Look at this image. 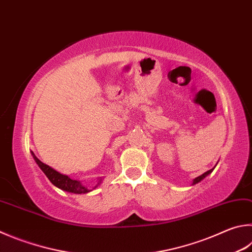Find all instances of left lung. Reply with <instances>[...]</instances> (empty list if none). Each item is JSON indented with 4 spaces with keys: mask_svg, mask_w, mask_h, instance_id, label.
Returning a JSON list of instances; mask_svg holds the SVG:
<instances>
[{
    "mask_svg": "<svg viewBox=\"0 0 252 252\" xmlns=\"http://www.w3.org/2000/svg\"><path fill=\"white\" fill-rule=\"evenodd\" d=\"M214 168H215V167H214ZM214 168H212V170H209V171H207V172H205V173H204V174H202V175H200V176L196 177L195 180L193 181V185H194V184H197L198 182H200V181H202V180H204V178H205L206 176H207L208 174H210V173H212V172L214 171Z\"/></svg>",
    "mask_w": 252,
    "mask_h": 252,
    "instance_id": "1",
    "label": "left lung"
}]
</instances>
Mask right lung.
Instances as JSON below:
<instances>
[{
	"label": "right lung",
	"mask_w": 252,
	"mask_h": 252,
	"mask_svg": "<svg viewBox=\"0 0 252 252\" xmlns=\"http://www.w3.org/2000/svg\"><path fill=\"white\" fill-rule=\"evenodd\" d=\"M32 154H33L35 162L38 164L40 170L45 173V175L48 177V180L52 182L55 186H57L58 189L66 190V191H69V193H74V194H86L91 190L82 185L80 182L76 181V180H71V178L68 177L67 175H63V174H61L59 172L55 171L54 168L48 166L47 164L40 162L39 159L35 157V154L33 152H32ZM98 185H99V183L94 187V189H95Z\"/></svg>",
	"instance_id": "right-lung-1"
}]
</instances>
